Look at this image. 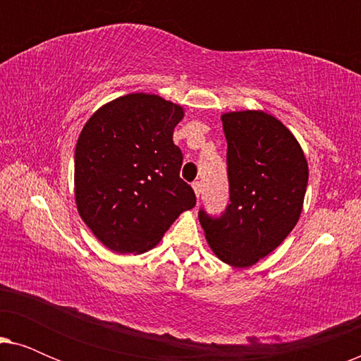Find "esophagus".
<instances>
[{
  "instance_id": "esophagus-1",
  "label": "esophagus",
  "mask_w": 361,
  "mask_h": 361,
  "mask_svg": "<svg viewBox=\"0 0 361 361\" xmlns=\"http://www.w3.org/2000/svg\"><path fill=\"white\" fill-rule=\"evenodd\" d=\"M192 189H194V192H195V195L197 197H200V194H202V184L199 180L197 182H194V184H192Z\"/></svg>"
}]
</instances>
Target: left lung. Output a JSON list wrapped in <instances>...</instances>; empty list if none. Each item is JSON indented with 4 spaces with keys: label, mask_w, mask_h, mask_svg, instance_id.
I'll list each match as a JSON object with an SVG mask.
<instances>
[{
    "label": "left lung",
    "mask_w": 361,
    "mask_h": 361,
    "mask_svg": "<svg viewBox=\"0 0 361 361\" xmlns=\"http://www.w3.org/2000/svg\"><path fill=\"white\" fill-rule=\"evenodd\" d=\"M230 204L220 216L199 212L210 248L224 263L248 268L283 243L298 224L309 167L293 133L259 110L221 115Z\"/></svg>",
    "instance_id": "8db88e82"
}]
</instances>
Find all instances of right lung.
Instances as JSON below:
<instances>
[{
  "label": "right lung",
  "mask_w": 361,
  "mask_h": 361,
  "mask_svg": "<svg viewBox=\"0 0 361 361\" xmlns=\"http://www.w3.org/2000/svg\"><path fill=\"white\" fill-rule=\"evenodd\" d=\"M184 108L151 93H130L98 108L75 146V204L106 248L120 255L154 248L182 212L195 207L179 177L172 141Z\"/></svg>",
  "instance_id": "right-lung-1"
}]
</instances>
